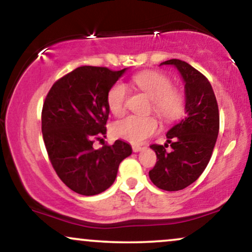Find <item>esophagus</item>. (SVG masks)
Here are the masks:
<instances>
[{
	"label": "esophagus",
	"mask_w": 252,
	"mask_h": 252,
	"mask_svg": "<svg viewBox=\"0 0 252 252\" xmlns=\"http://www.w3.org/2000/svg\"><path fill=\"white\" fill-rule=\"evenodd\" d=\"M132 150H134V153H138V152H141V150H143V147L132 146Z\"/></svg>",
	"instance_id": "obj_1"
}]
</instances>
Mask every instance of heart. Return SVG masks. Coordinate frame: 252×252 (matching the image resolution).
<instances>
[{
    "instance_id": "1",
    "label": "heart",
    "mask_w": 252,
    "mask_h": 252,
    "mask_svg": "<svg viewBox=\"0 0 252 252\" xmlns=\"http://www.w3.org/2000/svg\"><path fill=\"white\" fill-rule=\"evenodd\" d=\"M134 83L141 91L153 100V110L161 120L173 122L184 112V97L173 90V83L166 74L156 71H144L136 74ZM126 88L123 83H116L109 90L108 105L115 116H121L126 110ZM158 128L154 117L128 116L114 124V134L131 143H141L154 135Z\"/></svg>"
}]
</instances>
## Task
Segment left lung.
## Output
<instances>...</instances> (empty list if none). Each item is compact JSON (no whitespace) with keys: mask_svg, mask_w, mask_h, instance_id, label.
<instances>
[{"mask_svg":"<svg viewBox=\"0 0 252 252\" xmlns=\"http://www.w3.org/2000/svg\"><path fill=\"white\" fill-rule=\"evenodd\" d=\"M178 70L185 84L184 120L167 131L168 146H150L158 156L155 167L149 172L153 184L164 190H180L193 184L209 163L219 132V110L212 86L206 77L189 63L170 59L160 63Z\"/></svg>","mask_w":252,"mask_h":252,"instance_id":"obj_1","label":"left lung"}]
</instances>
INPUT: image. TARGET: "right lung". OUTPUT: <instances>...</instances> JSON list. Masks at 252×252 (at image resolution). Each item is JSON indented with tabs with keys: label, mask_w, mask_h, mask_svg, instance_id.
I'll return each instance as SVG.
<instances>
[{
	"label": "right lung",
	"mask_w": 252,
	"mask_h": 252,
	"mask_svg": "<svg viewBox=\"0 0 252 252\" xmlns=\"http://www.w3.org/2000/svg\"><path fill=\"white\" fill-rule=\"evenodd\" d=\"M128 68L82 66L54 83L42 108L41 130L52 166L68 189L96 195L114 184L120 163L131 155L129 143L94 149V138L105 136L109 90Z\"/></svg>",
	"instance_id": "right-lung-1"
}]
</instances>
